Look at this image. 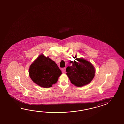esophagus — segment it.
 I'll list each match as a JSON object with an SVG mask.
<instances>
[{
  "mask_svg": "<svg viewBox=\"0 0 124 124\" xmlns=\"http://www.w3.org/2000/svg\"><path fill=\"white\" fill-rule=\"evenodd\" d=\"M66 68H63L62 69V71L63 72V73H66Z\"/></svg>",
  "mask_w": 124,
  "mask_h": 124,
  "instance_id": "34e87169",
  "label": "esophagus"
}]
</instances>
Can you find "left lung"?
Wrapping results in <instances>:
<instances>
[{"label":"left lung","mask_w":124,"mask_h":124,"mask_svg":"<svg viewBox=\"0 0 124 124\" xmlns=\"http://www.w3.org/2000/svg\"><path fill=\"white\" fill-rule=\"evenodd\" d=\"M71 66L66 69V75L71 83L77 87H82L89 84L95 76V69L90 62L83 58L73 57Z\"/></svg>","instance_id":"obj_1"}]
</instances>
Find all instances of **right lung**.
<instances>
[{"instance_id": "add662e5", "label": "right lung", "mask_w": 124, "mask_h": 124, "mask_svg": "<svg viewBox=\"0 0 124 124\" xmlns=\"http://www.w3.org/2000/svg\"><path fill=\"white\" fill-rule=\"evenodd\" d=\"M62 74L55 62L43 54L39 56L29 68V76L32 80L43 88L52 87Z\"/></svg>"}]
</instances>
